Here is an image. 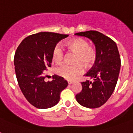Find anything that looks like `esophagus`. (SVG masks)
Masks as SVG:
<instances>
[{"label": "esophagus", "mask_w": 133, "mask_h": 133, "mask_svg": "<svg viewBox=\"0 0 133 133\" xmlns=\"http://www.w3.org/2000/svg\"><path fill=\"white\" fill-rule=\"evenodd\" d=\"M73 83H74V82L72 81H68V85H71V84H72Z\"/></svg>", "instance_id": "obj_1"}]
</instances>
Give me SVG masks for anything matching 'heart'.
<instances>
[{
	"instance_id": "b5f03b06",
	"label": "heart",
	"mask_w": 133,
	"mask_h": 133,
	"mask_svg": "<svg viewBox=\"0 0 133 133\" xmlns=\"http://www.w3.org/2000/svg\"><path fill=\"white\" fill-rule=\"evenodd\" d=\"M65 45L76 54L73 59L75 64H61L56 67L54 72L56 75L65 79L72 80L83 72V67L80 63L85 67H89L95 62L97 55V50L93 46L89 45L87 41L82 38L71 39L66 43ZM52 58L55 63L61 62L63 58V50L60 45L54 46L52 52Z\"/></svg>"
}]
</instances>
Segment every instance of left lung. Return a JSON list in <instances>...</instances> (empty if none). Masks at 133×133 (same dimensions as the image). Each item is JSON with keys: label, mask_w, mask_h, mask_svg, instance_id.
I'll return each mask as SVG.
<instances>
[{"label": "left lung", "mask_w": 133, "mask_h": 133, "mask_svg": "<svg viewBox=\"0 0 133 133\" xmlns=\"http://www.w3.org/2000/svg\"><path fill=\"white\" fill-rule=\"evenodd\" d=\"M75 35L92 41L97 52L95 64L85 75L92 81L81 82L82 90L76 95V99L84 107H101L110 97L117 82L121 67L117 46L111 38L97 31L90 30Z\"/></svg>", "instance_id": "left-lung-1"}]
</instances>
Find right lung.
<instances>
[{
	"instance_id": "1",
	"label": "right lung",
	"mask_w": 133,
	"mask_h": 133,
	"mask_svg": "<svg viewBox=\"0 0 133 133\" xmlns=\"http://www.w3.org/2000/svg\"><path fill=\"white\" fill-rule=\"evenodd\" d=\"M68 34L39 32L22 41L14 54L16 76L24 97L39 109L53 107L58 103L61 92L68 86L63 78L53 76L45 81V71L52 65L53 48Z\"/></svg>"
}]
</instances>
